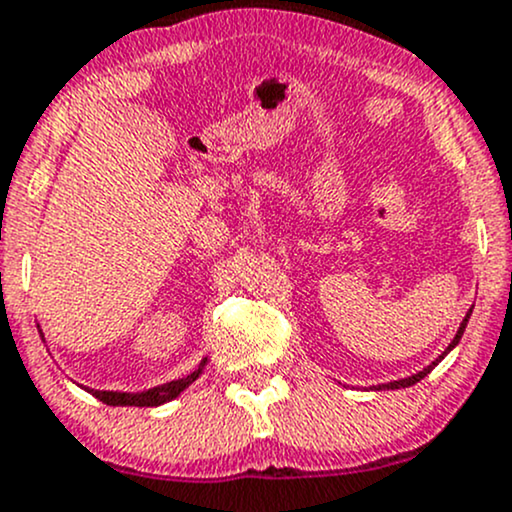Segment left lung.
<instances>
[{"instance_id":"left-lung-1","label":"left lung","mask_w":512,"mask_h":512,"mask_svg":"<svg viewBox=\"0 0 512 512\" xmlns=\"http://www.w3.org/2000/svg\"><path fill=\"white\" fill-rule=\"evenodd\" d=\"M469 316H471V308H469V313H466V318L462 320V325H459V330H457V335H454V340L449 342V347L445 352H442L440 355V359H445V355L449 350H452V347H457V342L462 340V335H464V328H466V323H469ZM440 359H435V362L430 364V367H425L423 372H418V374H413V376H406V379H398V381H391V384H381L379 389H406V386H413V384H418L420 379H425V376H428L432 369L437 367V362H440Z\"/></svg>"}]
</instances>
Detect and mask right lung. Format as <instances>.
<instances>
[{
  "label": "right lung",
  "mask_w": 512,
  "mask_h": 512,
  "mask_svg": "<svg viewBox=\"0 0 512 512\" xmlns=\"http://www.w3.org/2000/svg\"><path fill=\"white\" fill-rule=\"evenodd\" d=\"M206 367V357L201 359L199 369H194L192 374H187L184 379H177V381H167V384L162 386H155V389H148V391H140V393H123V391H97V389H87L92 396H97L101 403H106V406H162V403L172 401V398H177L179 393L187 389L192 381H196L204 372Z\"/></svg>",
  "instance_id": "1"
}]
</instances>
